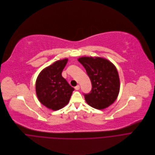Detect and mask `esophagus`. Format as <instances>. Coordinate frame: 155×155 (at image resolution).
<instances>
[{
  "label": "esophagus",
  "mask_w": 155,
  "mask_h": 155,
  "mask_svg": "<svg viewBox=\"0 0 155 155\" xmlns=\"http://www.w3.org/2000/svg\"><path fill=\"white\" fill-rule=\"evenodd\" d=\"M75 89L76 90H78V89H80V86H79V85H77V86L75 87Z\"/></svg>",
  "instance_id": "1"
}]
</instances>
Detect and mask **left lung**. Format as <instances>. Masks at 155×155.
I'll return each mask as SVG.
<instances>
[{
  "label": "left lung",
  "instance_id": "obj_1",
  "mask_svg": "<svg viewBox=\"0 0 155 155\" xmlns=\"http://www.w3.org/2000/svg\"><path fill=\"white\" fill-rule=\"evenodd\" d=\"M78 61L89 76L92 89L83 94L87 104L97 109H104L116 100L120 89V80L114 65L102 58L81 57Z\"/></svg>",
  "mask_w": 155,
  "mask_h": 155
}]
</instances>
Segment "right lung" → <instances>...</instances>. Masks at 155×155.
Instances as JSON below:
<instances>
[{
    "mask_svg": "<svg viewBox=\"0 0 155 155\" xmlns=\"http://www.w3.org/2000/svg\"><path fill=\"white\" fill-rule=\"evenodd\" d=\"M68 60H59L47 67L38 75L36 92L42 105L54 111L66 105L74 88L62 77Z\"/></svg>",
    "mask_w": 155,
    "mask_h": 155,
    "instance_id": "add662e5",
    "label": "right lung"
}]
</instances>
